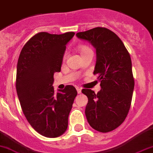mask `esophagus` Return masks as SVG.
Returning <instances> with one entry per match:
<instances>
[{
  "label": "esophagus",
  "instance_id": "obj_1",
  "mask_svg": "<svg viewBox=\"0 0 153 153\" xmlns=\"http://www.w3.org/2000/svg\"><path fill=\"white\" fill-rule=\"evenodd\" d=\"M76 91H77L78 93H79V94L81 93V91H82V89H81L80 87H79V86H77V87L76 88Z\"/></svg>",
  "mask_w": 153,
  "mask_h": 153
}]
</instances>
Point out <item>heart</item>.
<instances>
[{
	"label": "heart",
	"mask_w": 153,
	"mask_h": 153,
	"mask_svg": "<svg viewBox=\"0 0 153 153\" xmlns=\"http://www.w3.org/2000/svg\"><path fill=\"white\" fill-rule=\"evenodd\" d=\"M78 49H79V52H80L81 55L84 54L85 53L88 52V51H92V49H91L87 45H80L78 47Z\"/></svg>",
	"instance_id": "heart-1"
}]
</instances>
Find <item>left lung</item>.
<instances>
[{
    "mask_svg": "<svg viewBox=\"0 0 153 153\" xmlns=\"http://www.w3.org/2000/svg\"><path fill=\"white\" fill-rule=\"evenodd\" d=\"M76 36L96 48L93 74L98 75L102 87L97 94L91 89L82 90L88 97L86 118L96 131L110 132L124 122L131 108L134 88L131 56L120 38L107 28H93Z\"/></svg>",
    "mask_w": 153,
    "mask_h": 153,
    "instance_id": "1",
    "label": "left lung"
}]
</instances>
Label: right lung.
<instances>
[{
  "label": "right lung",
  "mask_w": 153,
  "mask_h": 153,
  "mask_svg": "<svg viewBox=\"0 0 153 153\" xmlns=\"http://www.w3.org/2000/svg\"><path fill=\"white\" fill-rule=\"evenodd\" d=\"M74 35L37 33L25 44L18 59L16 88L22 112L35 131L49 138L66 131L77 95L71 85L57 94L52 86L54 74L61 71L66 45Z\"/></svg>",
  "instance_id": "add662e5"
}]
</instances>
